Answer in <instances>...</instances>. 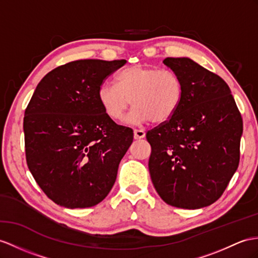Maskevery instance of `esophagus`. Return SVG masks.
I'll return each instance as SVG.
<instances>
[{
    "mask_svg": "<svg viewBox=\"0 0 258 258\" xmlns=\"http://www.w3.org/2000/svg\"><path fill=\"white\" fill-rule=\"evenodd\" d=\"M134 135H135V139H143V138L146 137V133H144V130H141V129H135Z\"/></svg>",
    "mask_w": 258,
    "mask_h": 258,
    "instance_id": "obj_1",
    "label": "esophagus"
}]
</instances>
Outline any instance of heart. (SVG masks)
Returning a JSON list of instances; mask_svg holds the SVG:
<instances>
[{"mask_svg":"<svg viewBox=\"0 0 258 258\" xmlns=\"http://www.w3.org/2000/svg\"><path fill=\"white\" fill-rule=\"evenodd\" d=\"M97 98L105 115L114 121L122 120L133 103L135 107L125 122L162 123L177 111L183 98V84L173 71L138 64L119 72L115 85L100 86Z\"/></svg>","mask_w":258,"mask_h":258,"instance_id":"1","label":"heart"}]
</instances>
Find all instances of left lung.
<instances>
[{
	"label": "left lung",
	"instance_id": "obj_1",
	"mask_svg": "<svg viewBox=\"0 0 258 258\" xmlns=\"http://www.w3.org/2000/svg\"><path fill=\"white\" fill-rule=\"evenodd\" d=\"M178 75L177 111L148 131L149 171L167 205L199 209L221 197L240 162L243 121L228 84L189 58H166Z\"/></svg>",
	"mask_w": 258,
	"mask_h": 258
}]
</instances>
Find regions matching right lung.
Returning a JSON list of instances; mask_svg holds the SVG:
<instances>
[{"label": "right lung", "mask_w": 258, "mask_h": 258, "mask_svg": "<svg viewBox=\"0 0 258 258\" xmlns=\"http://www.w3.org/2000/svg\"><path fill=\"white\" fill-rule=\"evenodd\" d=\"M125 62L72 61L50 71L36 87L24 117L26 161L37 184L56 205L89 208L115 184L134 131L105 115L97 93Z\"/></svg>", "instance_id": "right-lung-1"}]
</instances>
